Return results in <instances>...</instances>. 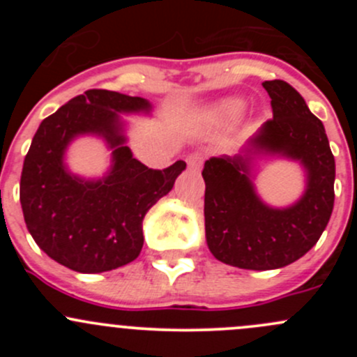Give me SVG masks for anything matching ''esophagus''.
Returning <instances> with one entry per match:
<instances>
[{
    "label": "esophagus",
    "mask_w": 357,
    "mask_h": 357,
    "mask_svg": "<svg viewBox=\"0 0 357 357\" xmlns=\"http://www.w3.org/2000/svg\"><path fill=\"white\" fill-rule=\"evenodd\" d=\"M204 153L200 152L190 153V155L186 157V165H188V169H192V171H197V169H200L202 164H204Z\"/></svg>",
    "instance_id": "esophagus-1"
}]
</instances>
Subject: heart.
<instances>
[{
    "label": "heart",
    "mask_w": 357,
    "mask_h": 357,
    "mask_svg": "<svg viewBox=\"0 0 357 357\" xmlns=\"http://www.w3.org/2000/svg\"><path fill=\"white\" fill-rule=\"evenodd\" d=\"M243 107L245 105H243L242 100H228V102L222 105V110H225L226 115H233V117H235V115L242 114Z\"/></svg>",
    "instance_id": "b5f03b06"
}]
</instances>
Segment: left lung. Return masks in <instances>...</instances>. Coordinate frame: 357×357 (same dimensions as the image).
I'll return each mask as SVG.
<instances>
[{"instance_id":"obj_1","label":"left lung","mask_w":357,"mask_h":357,"mask_svg":"<svg viewBox=\"0 0 357 357\" xmlns=\"http://www.w3.org/2000/svg\"><path fill=\"white\" fill-rule=\"evenodd\" d=\"M273 119L240 153L205 160V238L218 261L266 271L289 266L311 250L333 211L335 158L325 126L285 81H264ZM259 156L287 158L306 174L303 197L289 208H273L258 197L253 165Z\"/></svg>"}]
</instances>
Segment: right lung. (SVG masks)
I'll return each mask as SVG.
<instances>
[{
  "mask_svg": "<svg viewBox=\"0 0 357 357\" xmlns=\"http://www.w3.org/2000/svg\"><path fill=\"white\" fill-rule=\"evenodd\" d=\"M150 112L152 103L139 96L88 89L39 124L24 160L20 204L34 242L59 264L103 273L142 252L143 218L186 169L178 160L157 171L132 157L121 114ZM79 135L102 137L112 152L102 178L68 171L65 152Z\"/></svg>",
  "mask_w": 357,
  "mask_h": 357,
  "instance_id": "1",
  "label": "right lung"
}]
</instances>
